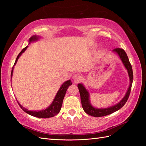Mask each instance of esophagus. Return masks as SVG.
<instances>
[{
	"mask_svg": "<svg viewBox=\"0 0 146 146\" xmlns=\"http://www.w3.org/2000/svg\"><path fill=\"white\" fill-rule=\"evenodd\" d=\"M81 80V76L79 74H74L73 76V80L75 83H78L79 81Z\"/></svg>",
	"mask_w": 146,
	"mask_h": 146,
	"instance_id": "34e87169",
	"label": "esophagus"
}]
</instances>
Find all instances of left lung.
I'll return each mask as SVG.
<instances>
[{
    "label": "left lung",
    "instance_id": "left-lung-1",
    "mask_svg": "<svg viewBox=\"0 0 146 146\" xmlns=\"http://www.w3.org/2000/svg\"><path fill=\"white\" fill-rule=\"evenodd\" d=\"M113 52L116 53L118 56L119 57L121 61L123 63V65L124 66L125 68L126 69L129 78V86L128 89L125 94L124 96L122 98V100L119 103L113 105L112 106H110L105 108H98L94 107L91 103L90 101V94L89 91L86 88L85 86L83 85V83L78 84V88L79 89L81 104H82L83 109L88 114L94 117H102L109 115L114 112L119 110L123 107L125 103H126L127 99L129 96L131 92L132 84H133V69L131 63L129 60L128 57L127 56L126 53L123 49L120 48H115L113 50Z\"/></svg>",
    "mask_w": 146,
    "mask_h": 146
}]
</instances>
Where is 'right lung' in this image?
Masks as SVG:
<instances>
[{
	"label": "right lung",
	"mask_w": 146,
	"mask_h": 146,
	"mask_svg": "<svg viewBox=\"0 0 146 146\" xmlns=\"http://www.w3.org/2000/svg\"><path fill=\"white\" fill-rule=\"evenodd\" d=\"M40 38V36L38 35H33L32 37H30V38H29V44H30V43L38 41ZM28 46H27L26 47H25V48L20 52L17 57L15 63H14V65L13 66L12 69L11 81H12V75H13V68H14V66L16 65V63H17V61L20 58V56L22 55L23 53L25 52V51L27 50V48H28ZM72 83L70 80L65 81V82H64L62 84V85H61L60 89L58 90V92L56 93L55 97L54 98L52 103H51L50 106L48 108H46V109L40 110V111L28 110L27 108L22 106V105L20 104L19 102H18V103L19 104V106H20V108H21L26 113L31 115V116H35V117H39V118H49V117H53L60 111L61 108H62L64 97H65L66 92V90L68 88V87L70 85H72Z\"/></svg>",
	"instance_id": "obj_1"
}]
</instances>
